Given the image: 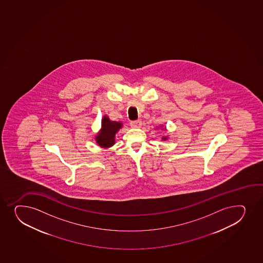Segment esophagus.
<instances>
[{
    "mask_svg": "<svg viewBox=\"0 0 263 263\" xmlns=\"http://www.w3.org/2000/svg\"><path fill=\"white\" fill-rule=\"evenodd\" d=\"M141 120H137V121H133V122H130V126L131 127H134V128H138V127H141Z\"/></svg>",
    "mask_w": 263,
    "mask_h": 263,
    "instance_id": "1",
    "label": "esophagus"
}]
</instances>
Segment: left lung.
<instances>
[{
	"mask_svg": "<svg viewBox=\"0 0 263 263\" xmlns=\"http://www.w3.org/2000/svg\"><path fill=\"white\" fill-rule=\"evenodd\" d=\"M167 136H165V137H162V140H163V141H166V140H167Z\"/></svg>",
	"mask_w": 263,
	"mask_h": 263,
	"instance_id": "obj_1",
	"label": "left lung"
}]
</instances>
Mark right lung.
Here are the masks:
<instances>
[{
	"mask_svg": "<svg viewBox=\"0 0 263 263\" xmlns=\"http://www.w3.org/2000/svg\"><path fill=\"white\" fill-rule=\"evenodd\" d=\"M121 122H112L107 116H103L102 120V128L96 136V141L100 147H110L115 144L116 134L122 128Z\"/></svg>",
	"mask_w": 263,
	"mask_h": 263,
	"instance_id": "add662e5",
	"label": "right lung"
}]
</instances>
